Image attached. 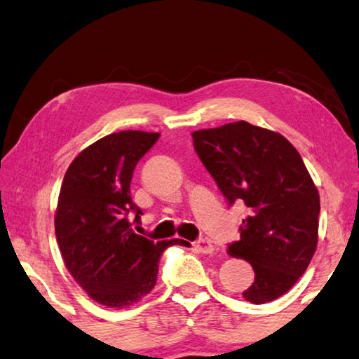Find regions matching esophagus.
Masks as SVG:
<instances>
[{
  "label": "esophagus",
  "mask_w": 359,
  "mask_h": 359,
  "mask_svg": "<svg viewBox=\"0 0 359 359\" xmlns=\"http://www.w3.org/2000/svg\"><path fill=\"white\" fill-rule=\"evenodd\" d=\"M194 247H196L201 253H214L217 250V247L205 238H201V239H198L196 242H194Z\"/></svg>",
  "instance_id": "esophagus-1"
}]
</instances>
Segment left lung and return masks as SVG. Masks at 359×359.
Returning a JSON list of instances; mask_svg holds the SVG:
<instances>
[{"label":"left lung","instance_id":"obj_1","mask_svg":"<svg viewBox=\"0 0 359 359\" xmlns=\"http://www.w3.org/2000/svg\"><path fill=\"white\" fill-rule=\"evenodd\" d=\"M191 136L228 203L248 208L241 239L228 245L255 271L242 296L253 304L277 299L306 272L318 242L320 196L301 155L282 135L244 120Z\"/></svg>","mask_w":359,"mask_h":359}]
</instances>
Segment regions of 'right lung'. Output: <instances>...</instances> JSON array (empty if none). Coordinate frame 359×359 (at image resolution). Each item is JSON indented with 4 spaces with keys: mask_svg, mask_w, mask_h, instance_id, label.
I'll return each instance as SVG.
<instances>
[{
    "mask_svg": "<svg viewBox=\"0 0 359 359\" xmlns=\"http://www.w3.org/2000/svg\"><path fill=\"white\" fill-rule=\"evenodd\" d=\"M160 135L120 131L79 154L65 174L55 212V236L65 266L93 301L125 307L150 293L158 261L180 239L154 242L133 231L142 210L130 184L137 161Z\"/></svg>",
    "mask_w": 359,
    "mask_h": 359,
    "instance_id": "obj_1",
    "label": "right lung"
}]
</instances>
